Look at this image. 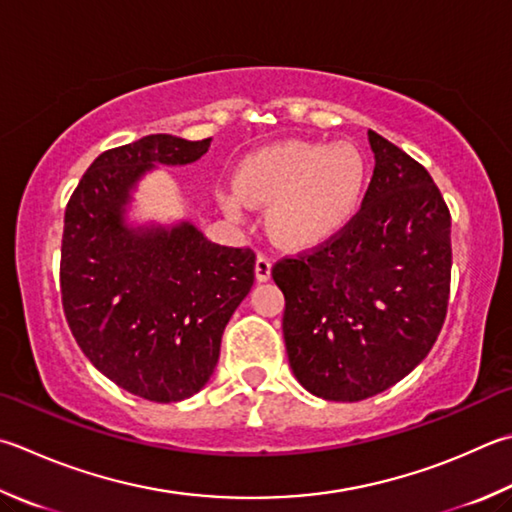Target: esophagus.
Returning <instances> with one entry per match:
<instances>
[{
  "instance_id": "1",
  "label": "esophagus",
  "mask_w": 512,
  "mask_h": 512,
  "mask_svg": "<svg viewBox=\"0 0 512 512\" xmlns=\"http://www.w3.org/2000/svg\"><path fill=\"white\" fill-rule=\"evenodd\" d=\"M271 266H273V262H271V259H268L266 255H257V262H255V277H257V282L271 280Z\"/></svg>"
}]
</instances>
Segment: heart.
Instances as JSON below:
<instances>
[{
    "mask_svg": "<svg viewBox=\"0 0 512 512\" xmlns=\"http://www.w3.org/2000/svg\"><path fill=\"white\" fill-rule=\"evenodd\" d=\"M365 159L353 145L284 141L250 154L237 170V188L219 194L232 219L250 206H268V230L284 246H315L347 224L365 188Z\"/></svg>",
    "mask_w": 512,
    "mask_h": 512,
    "instance_id": "obj_1",
    "label": "heart"
}]
</instances>
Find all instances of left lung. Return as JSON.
<instances>
[{
    "label": "left lung",
    "instance_id": "left-lung-1",
    "mask_svg": "<svg viewBox=\"0 0 512 512\" xmlns=\"http://www.w3.org/2000/svg\"><path fill=\"white\" fill-rule=\"evenodd\" d=\"M367 136L376 167L360 210L327 244L273 266L288 362L324 401H365L403 380L448 311L450 210L421 163Z\"/></svg>",
    "mask_w": 512,
    "mask_h": 512
}]
</instances>
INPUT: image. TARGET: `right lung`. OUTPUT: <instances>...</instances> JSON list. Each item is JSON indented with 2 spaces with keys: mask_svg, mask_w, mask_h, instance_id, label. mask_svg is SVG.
I'll list each match as a JSON object with an SVG mask.
<instances>
[{
  "mask_svg": "<svg viewBox=\"0 0 512 512\" xmlns=\"http://www.w3.org/2000/svg\"><path fill=\"white\" fill-rule=\"evenodd\" d=\"M210 141L152 134L102 152L64 212L60 291L73 338L109 380L154 403L208 383L255 282L250 248L212 244L190 221L127 224L138 181L156 165L199 161Z\"/></svg>",
  "mask_w": 512,
  "mask_h": 512,
  "instance_id": "add662e5",
  "label": "right lung"
}]
</instances>
